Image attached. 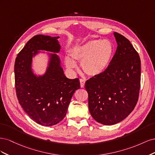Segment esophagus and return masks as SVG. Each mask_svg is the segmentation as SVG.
I'll return each mask as SVG.
<instances>
[{"label":"esophagus","mask_w":155,"mask_h":155,"mask_svg":"<svg viewBox=\"0 0 155 155\" xmlns=\"http://www.w3.org/2000/svg\"><path fill=\"white\" fill-rule=\"evenodd\" d=\"M80 86L81 88H83L84 87H85V80H83V79H80Z\"/></svg>","instance_id":"esophagus-1"}]
</instances>
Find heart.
I'll use <instances>...</instances> for the list:
<instances>
[{
  "instance_id": "b5f03b06",
  "label": "heart",
  "mask_w": 155,
  "mask_h": 155,
  "mask_svg": "<svg viewBox=\"0 0 155 155\" xmlns=\"http://www.w3.org/2000/svg\"><path fill=\"white\" fill-rule=\"evenodd\" d=\"M114 52L113 43L108 39H94L72 48L70 55L64 58L68 69L78 67L76 61L81 62L83 71L90 77H97L104 74L110 63Z\"/></svg>"
}]
</instances>
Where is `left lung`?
Instances as JSON below:
<instances>
[{"label":"left lung","mask_w":155,"mask_h":155,"mask_svg":"<svg viewBox=\"0 0 155 155\" xmlns=\"http://www.w3.org/2000/svg\"><path fill=\"white\" fill-rule=\"evenodd\" d=\"M117 48L109 67L85 83L88 109L98 123L112 125L120 122L133 110L140 87V59L130 42L114 32Z\"/></svg>","instance_id":"obj_1"}]
</instances>
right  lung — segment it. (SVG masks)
Wrapping results in <instances>:
<instances>
[{
  "mask_svg": "<svg viewBox=\"0 0 155 155\" xmlns=\"http://www.w3.org/2000/svg\"><path fill=\"white\" fill-rule=\"evenodd\" d=\"M59 38L33 37L18 54L14 66L18 102L32 120L43 126L54 125L64 118L74 93L80 88L79 79L67 78L61 66L56 54L61 50ZM41 53L47 54L49 60L45 73L37 75L32 71V61Z\"/></svg>",
  "mask_w": 155,
  "mask_h": 155,
  "instance_id": "right-lung-1",
  "label": "right lung"
}]
</instances>
